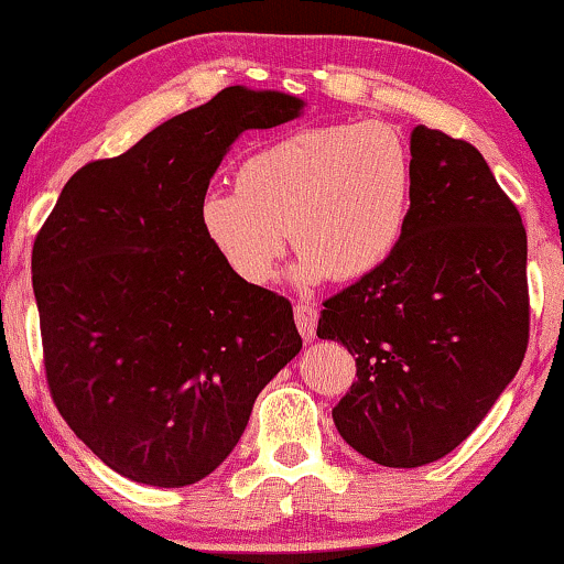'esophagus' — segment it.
Masks as SVG:
<instances>
[{"mask_svg": "<svg viewBox=\"0 0 564 564\" xmlns=\"http://www.w3.org/2000/svg\"><path fill=\"white\" fill-rule=\"evenodd\" d=\"M294 321H296V328H300L304 341H312V338H315V328H317V310L307 302L296 304Z\"/></svg>", "mask_w": 564, "mask_h": 564, "instance_id": "esophagus-1", "label": "esophagus"}]
</instances>
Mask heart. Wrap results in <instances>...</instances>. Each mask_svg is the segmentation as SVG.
Returning <instances> with one entry per match:
<instances>
[{
	"label": "heart",
	"instance_id": "b5f03b06",
	"mask_svg": "<svg viewBox=\"0 0 564 564\" xmlns=\"http://www.w3.org/2000/svg\"><path fill=\"white\" fill-rule=\"evenodd\" d=\"M412 196V152L397 128L312 126L249 152L236 186L209 188L199 199V228L247 286L275 281L291 236L302 249L296 281H351L397 252Z\"/></svg>",
	"mask_w": 564,
	"mask_h": 564
}]
</instances>
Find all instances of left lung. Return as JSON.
<instances>
[{
	"label": "left lung",
	"instance_id": "obj_1",
	"mask_svg": "<svg viewBox=\"0 0 564 564\" xmlns=\"http://www.w3.org/2000/svg\"><path fill=\"white\" fill-rule=\"evenodd\" d=\"M415 196L391 260L323 302L317 336L341 341L357 381L334 406L351 449L420 467L457 449L520 370L528 239L484 154L417 126Z\"/></svg>",
	"mask_w": 564,
	"mask_h": 564
}]
</instances>
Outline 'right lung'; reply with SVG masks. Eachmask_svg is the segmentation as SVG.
I'll use <instances>...</instances> for the list:
<instances>
[{"label": "right lung", "instance_id": "add662e5", "mask_svg": "<svg viewBox=\"0 0 564 564\" xmlns=\"http://www.w3.org/2000/svg\"><path fill=\"white\" fill-rule=\"evenodd\" d=\"M304 99L228 86L65 183L33 241L46 381L107 467L181 488L239 444L257 393L302 349L289 300L247 286L199 228L230 144Z\"/></svg>", "mask_w": 564, "mask_h": 564}]
</instances>
